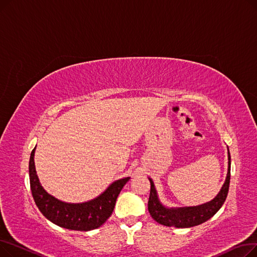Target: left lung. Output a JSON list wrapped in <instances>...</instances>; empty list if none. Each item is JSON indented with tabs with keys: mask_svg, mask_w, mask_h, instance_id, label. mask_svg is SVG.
<instances>
[{
	"mask_svg": "<svg viewBox=\"0 0 257 257\" xmlns=\"http://www.w3.org/2000/svg\"><path fill=\"white\" fill-rule=\"evenodd\" d=\"M230 165L231 157L228 150V173L222 190L212 201L194 207L166 208L160 204L153 181L149 178L151 190L149 201H148V209H149L151 217L161 225L177 228H188L206 222L222 207L227 198L229 183H230Z\"/></svg>",
	"mask_w": 257,
	"mask_h": 257,
	"instance_id": "1",
	"label": "left lung"
}]
</instances>
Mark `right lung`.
I'll use <instances>...</instances> for the list:
<instances>
[{
  "mask_svg": "<svg viewBox=\"0 0 257 257\" xmlns=\"http://www.w3.org/2000/svg\"><path fill=\"white\" fill-rule=\"evenodd\" d=\"M32 150L29 161L30 187L38 209L52 223L60 227L78 231H88L103 225L110 217L118 194L130 179L129 177L113 182L98 198L85 203L71 204L59 201L49 195L40 185L34 166Z\"/></svg>",
  "mask_w": 257,
  "mask_h": 257,
  "instance_id": "1",
  "label": "right lung"
}]
</instances>
